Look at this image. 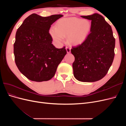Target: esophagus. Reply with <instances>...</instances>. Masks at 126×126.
<instances>
[{
	"label": "esophagus",
	"mask_w": 126,
	"mask_h": 126,
	"mask_svg": "<svg viewBox=\"0 0 126 126\" xmlns=\"http://www.w3.org/2000/svg\"><path fill=\"white\" fill-rule=\"evenodd\" d=\"M66 51L67 53H70L71 52V49L70 48L68 47H66Z\"/></svg>",
	"instance_id": "1"
}]
</instances>
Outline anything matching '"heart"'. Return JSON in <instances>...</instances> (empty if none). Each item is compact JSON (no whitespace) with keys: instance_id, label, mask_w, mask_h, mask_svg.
Masks as SVG:
<instances>
[{"instance_id":"obj_1","label":"heart","mask_w":126,"mask_h":126,"mask_svg":"<svg viewBox=\"0 0 126 126\" xmlns=\"http://www.w3.org/2000/svg\"><path fill=\"white\" fill-rule=\"evenodd\" d=\"M90 29L91 23L88 20L69 18L59 20L56 27H52L49 29V33L57 45H62L66 36L70 44L77 45L86 39Z\"/></svg>"}]
</instances>
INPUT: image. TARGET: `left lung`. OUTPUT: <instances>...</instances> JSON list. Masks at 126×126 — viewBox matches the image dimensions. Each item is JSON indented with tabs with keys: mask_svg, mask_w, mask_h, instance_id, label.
Here are the masks:
<instances>
[{
	"mask_svg": "<svg viewBox=\"0 0 126 126\" xmlns=\"http://www.w3.org/2000/svg\"><path fill=\"white\" fill-rule=\"evenodd\" d=\"M82 18L91 21L90 33L81 45L71 49L75 57L74 76L81 82H94L104 78L113 62L115 39L111 26L97 13Z\"/></svg>",
	"mask_w": 126,
	"mask_h": 126,
	"instance_id": "8db88e82",
	"label": "left lung"
}]
</instances>
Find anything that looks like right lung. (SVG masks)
Wrapping results in <instances>:
<instances>
[{
  "label": "right lung",
  "instance_id": "add662e5",
  "mask_svg": "<svg viewBox=\"0 0 126 126\" xmlns=\"http://www.w3.org/2000/svg\"><path fill=\"white\" fill-rule=\"evenodd\" d=\"M63 16L54 15L44 17L32 14L17 29L14 45L15 63L21 73L30 80L51 79L66 55L65 47L58 49L52 44L49 33L51 25Z\"/></svg>",
  "mask_w": 126,
  "mask_h": 126
}]
</instances>
